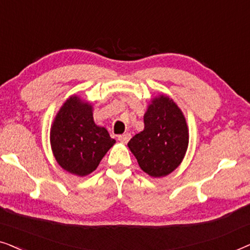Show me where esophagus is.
<instances>
[{
    "instance_id": "esophagus-1",
    "label": "esophagus",
    "mask_w": 250,
    "mask_h": 250,
    "mask_svg": "<svg viewBox=\"0 0 250 250\" xmlns=\"http://www.w3.org/2000/svg\"><path fill=\"white\" fill-rule=\"evenodd\" d=\"M129 139H131V134L129 133H125V134L118 136V141L124 143V145H126L129 141Z\"/></svg>"
}]
</instances>
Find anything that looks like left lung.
<instances>
[{
  "label": "left lung",
  "mask_w": 250,
  "mask_h": 250,
  "mask_svg": "<svg viewBox=\"0 0 250 250\" xmlns=\"http://www.w3.org/2000/svg\"><path fill=\"white\" fill-rule=\"evenodd\" d=\"M145 129L127 143L143 172L163 177L175 170L189 145V129L183 112L172 99H152L145 117Z\"/></svg>",
  "instance_id": "8db88e82"
}]
</instances>
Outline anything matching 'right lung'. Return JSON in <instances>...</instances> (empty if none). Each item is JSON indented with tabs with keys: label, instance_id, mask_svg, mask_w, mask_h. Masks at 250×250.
<instances>
[{
	"label": "right lung",
	"instance_id": "1",
	"mask_svg": "<svg viewBox=\"0 0 250 250\" xmlns=\"http://www.w3.org/2000/svg\"><path fill=\"white\" fill-rule=\"evenodd\" d=\"M93 109L71 95L58 111L51 126L50 141L54 158L64 170L78 176L91 174L115 145L107 129L93 121Z\"/></svg>",
	"mask_w": 250,
	"mask_h": 250
}]
</instances>
